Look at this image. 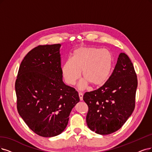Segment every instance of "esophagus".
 Masks as SVG:
<instances>
[{
  "label": "esophagus",
  "mask_w": 152,
  "mask_h": 152,
  "mask_svg": "<svg viewBox=\"0 0 152 152\" xmlns=\"http://www.w3.org/2000/svg\"><path fill=\"white\" fill-rule=\"evenodd\" d=\"M79 97H80V101H82V100H83V93H79Z\"/></svg>",
  "instance_id": "1"
}]
</instances>
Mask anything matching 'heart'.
Returning a JSON list of instances; mask_svg holds the SVG:
<instances>
[{
    "label": "heart",
    "mask_w": 152,
    "mask_h": 152,
    "mask_svg": "<svg viewBox=\"0 0 152 152\" xmlns=\"http://www.w3.org/2000/svg\"><path fill=\"white\" fill-rule=\"evenodd\" d=\"M113 64V56L110 50L96 48L80 47L72 54L71 59L66 61L61 71L65 82L74 85L81 76L84 78L79 85L80 89L87 84L92 86H102L107 81Z\"/></svg>",
    "instance_id": "1"
}]
</instances>
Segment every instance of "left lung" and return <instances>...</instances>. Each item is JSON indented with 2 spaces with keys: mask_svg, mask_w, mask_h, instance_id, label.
Instances as JSON below:
<instances>
[{
  "mask_svg": "<svg viewBox=\"0 0 152 152\" xmlns=\"http://www.w3.org/2000/svg\"><path fill=\"white\" fill-rule=\"evenodd\" d=\"M138 85L133 65L128 56L120 53L113 73L99 89L86 92L83 100L88 106L87 125L99 134L118 130L134 109Z\"/></svg>",
  "mask_w": 152,
  "mask_h": 152,
  "instance_id": "obj_1",
  "label": "left lung"
}]
</instances>
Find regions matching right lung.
I'll return each mask as SVG.
<instances>
[{"mask_svg":"<svg viewBox=\"0 0 152 152\" xmlns=\"http://www.w3.org/2000/svg\"><path fill=\"white\" fill-rule=\"evenodd\" d=\"M60 44L38 46L27 53L15 81L17 108L29 128L43 137L57 136L67 126L77 92L63 81Z\"/></svg>","mask_w":152,"mask_h":152,"instance_id":"obj_1","label":"right lung"}]
</instances>
